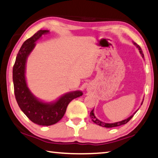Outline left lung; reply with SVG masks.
I'll list each match as a JSON object with an SVG mask.
<instances>
[{"instance_id":"1","label":"left lung","mask_w":158,"mask_h":158,"mask_svg":"<svg viewBox=\"0 0 158 158\" xmlns=\"http://www.w3.org/2000/svg\"><path fill=\"white\" fill-rule=\"evenodd\" d=\"M133 44H134L135 47H136L138 48V50H139V52L140 53V54L142 55V57L143 58L144 57V55H143V54L142 49H141V48L140 47V46L138 45L137 44L135 43V42H133ZM143 101H142V102H141V105H142V104H143ZM136 111L133 113V114H132L131 116H129V117H128V118H126V119L122 120V121H118V122H115V123H104V122H103V121H99L98 118H96L95 115H94V109L91 111V112H90V117H91L92 121H93L94 123H96V124H98L99 126H101V127H106V128H112V127H118V126H121V125L126 124V123H127V122H128V121L131 120V118L133 116V115H134L136 113Z\"/></svg>"}]
</instances>
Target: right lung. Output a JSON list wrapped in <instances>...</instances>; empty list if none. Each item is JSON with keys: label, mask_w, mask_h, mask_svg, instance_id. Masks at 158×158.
<instances>
[{"label": "right lung", "mask_w": 158, "mask_h": 158, "mask_svg": "<svg viewBox=\"0 0 158 158\" xmlns=\"http://www.w3.org/2000/svg\"><path fill=\"white\" fill-rule=\"evenodd\" d=\"M48 30H41L27 40L22 45L13 69L15 96L19 106L29 119L41 126H51L59 121L65 114L69 104L82 95V91L65 93L53 102L41 101L31 93L26 82L25 69L28 56L35 47V42Z\"/></svg>", "instance_id": "add662e5"}]
</instances>
